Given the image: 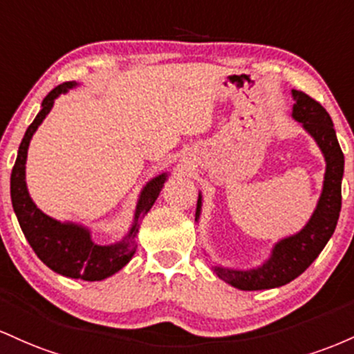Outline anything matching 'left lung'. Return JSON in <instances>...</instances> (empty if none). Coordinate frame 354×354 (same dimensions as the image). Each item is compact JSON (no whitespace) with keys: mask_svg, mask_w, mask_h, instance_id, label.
<instances>
[{"mask_svg":"<svg viewBox=\"0 0 354 354\" xmlns=\"http://www.w3.org/2000/svg\"><path fill=\"white\" fill-rule=\"evenodd\" d=\"M292 118L316 140L326 160L323 192L311 219L295 236L276 242L268 261L254 269H232L214 266V272L222 281L242 291L279 288L301 276L319 256L329 237L335 232L341 210V180L344 172V156L337 144L335 127L324 106L304 91L292 90ZM202 196L198 194L196 221L201 217Z\"/></svg>","mask_w":354,"mask_h":354,"instance_id":"left-lung-1","label":"left lung"}]
</instances>
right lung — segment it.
I'll list each match as a JSON object with an SVG mask.
<instances>
[{"instance_id":"right-lung-1","label":"right lung","mask_w":354,"mask_h":354,"mask_svg":"<svg viewBox=\"0 0 354 354\" xmlns=\"http://www.w3.org/2000/svg\"><path fill=\"white\" fill-rule=\"evenodd\" d=\"M77 86L75 82H66L58 85L43 98L41 110L33 120V124L26 129L25 137L18 149V157L15 162L13 172H11V202H13L15 214H17L19 227L25 234L26 241L33 248V251L51 271L71 277V279L83 281H102L105 277L113 276L120 271L124 266L132 259L137 251L135 237L140 227V221L144 219L153 202L157 201L167 174L153 177L147 182L138 197L137 207H135L133 224L129 234L120 242L112 245H98L91 241L90 229L83 227L75 222H59L53 217L46 216L31 201L25 180L26 157L30 140L37 129L45 120L53 106L55 98L62 93H66L70 88Z\"/></svg>"}]
</instances>
